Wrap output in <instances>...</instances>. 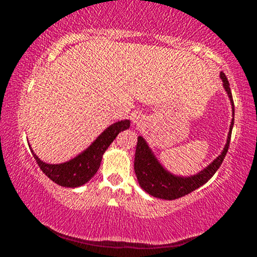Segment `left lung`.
I'll return each mask as SVG.
<instances>
[{
	"label": "left lung",
	"instance_id": "8db88e82",
	"mask_svg": "<svg viewBox=\"0 0 257 257\" xmlns=\"http://www.w3.org/2000/svg\"><path fill=\"white\" fill-rule=\"evenodd\" d=\"M221 79H222L223 87H225L227 94L231 99L233 116H234V105H233L231 88H229V83L227 81L225 73H221ZM233 123H234V118L232 119L228 139H227V144L222 153L206 169L197 174V175L191 176V178H179V176H174L172 174L166 172L163 167L158 163L157 159L153 157L151 150L149 149L144 138L139 137L134 159V170L139 184L151 196L169 200L184 197L186 194L197 190L200 186L204 185L208 180H210L211 176L216 173V170L222 164L223 158H225L226 153L228 151Z\"/></svg>",
	"mask_w": 257,
	"mask_h": 257
}]
</instances>
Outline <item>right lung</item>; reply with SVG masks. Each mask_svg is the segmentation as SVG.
Wrapping results in <instances>:
<instances>
[{"label": "right lung", "mask_w": 257, "mask_h": 257, "mask_svg": "<svg viewBox=\"0 0 257 257\" xmlns=\"http://www.w3.org/2000/svg\"><path fill=\"white\" fill-rule=\"evenodd\" d=\"M131 126L128 119L120 120L108 126L83 153L71 161L61 164H47L32 151L41 170L55 184L64 187H78L85 184L98 172L101 158L112 141L122 131Z\"/></svg>", "instance_id": "1"}]
</instances>
